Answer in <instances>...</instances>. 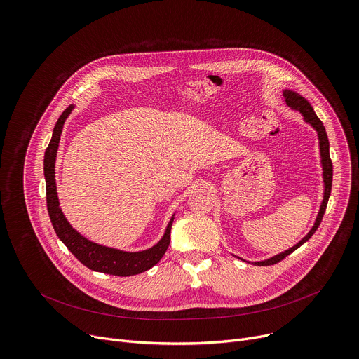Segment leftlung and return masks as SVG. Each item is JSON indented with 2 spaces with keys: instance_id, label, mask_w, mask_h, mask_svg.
I'll list each match as a JSON object with an SVG mask.
<instances>
[{
  "instance_id": "obj_1",
  "label": "left lung",
  "mask_w": 359,
  "mask_h": 359,
  "mask_svg": "<svg viewBox=\"0 0 359 359\" xmlns=\"http://www.w3.org/2000/svg\"><path fill=\"white\" fill-rule=\"evenodd\" d=\"M283 97L285 100L287 107H290L291 109H295V111H299V114L304 116V121L306 123H310L316 130H317V135H318V140H320V153H321V165H323V177H324V198H323V203H321V208H320V212H318V216L316 219V223L313 226V229L310 230V233L306 234L302 240H299L295 245H292L291 248L274 255V257L271 259H267L264 262H255L252 264L255 266H273V264H277L278 262H281L283 259H285L287 255H290L292 251H295L299 245H302L306 240H310L311 236L317 231L318 226L321 224V220H323V216L325 213V209H327V203H328V198H330V194H331V186H332V162H331V158H330V142H328V136H327V132H325V128L323 125V122L318 119V116L316 115L313 107L310 105V102L306 100L305 97H302L301 95H298L297 92L291 90V89H284L283 90ZM240 259V257H237ZM243 260V259H240ZM244 262V260H243Z\"/></svg>"
}]
</instances>
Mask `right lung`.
Returning a JSON list of instances; mask_svg holds the SVG:
<instances>
[{"instance_id":"add662e5","label":"right lung","mask_w":359,"mask_h":359,"mask_svg":"<svg viewBox=\"0 0 359 359\" xmlns=\"http://www.w3.org/2000/svg\"><path fill=\"white\" fill-rule=\"evenodd\" d=\"M74 105H69L60 119L55 123L53 137L45 150L43 158V175L46 182V208L49 213L50 223L54 226V230L60 240L68 247V250L75 255V257L88 269L105 273L111 276L129 277L135 274H140L161 262L163 254L166 252L170 243V230L173 217L170 219L163 237L158 244L143 250V251H122L118 248L107 247L102 244H96L83 236H81L65 219L62 210L60 209V200L55 184V159L60 146V139L62 133L64 123L69 114L72 112Z\"/></svg>"}]
</instances>
